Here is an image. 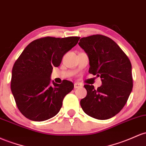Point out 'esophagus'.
I'll use <instances>...</instances> for the list:
<instances>
[{
  "mask_svg": "<svg viewBox=\"0 0 146 146\" xmlns=\"http://www.w3.org/2000/svg\"><path fill=\"white\" fill-rule=\"evenodd\" d=\"M81 86H82V85L80 84V83L77 82V83H75V84H74V88H75V89H77V88H80V87H81Z\"/></svg>",
  "mask_w": 146,
  "mask_h": 146,
  "instance_id": "34e87169",
  "label": "esophagus"
}]
</instances>
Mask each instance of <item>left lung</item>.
<instances>
[{"mask_svg": "<svg viewBox=\"0 0 146 146\" xmlns=\"http://www.w3.org/2000/svg\"><path fill=\"white\" fill-rule=\"evenodd\" d=\"M78 44L89 57V73L100 76L102 81L97 89L84 86L87 94L80 100L82 109L96 119L112 118L121 111L132 92L130 61L115 41L103 35L81 38Z\"/></svg>", "mask_w": 146, "mask_h": 146, "instance_id": "left-lung-1", "label": "left lung"}]
</instances>
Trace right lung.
Wrapping results in <instances>:
<instances>
[{
  "label": "right lung",
  "mask_w": 146,
  "mask_h": 146,
  "mask_svg": "<svg viewBox=\"0 0 146 146\" xmlns=\"http://www.w3.org/2000/svg\"><path fill=\"white\" fill-rule=\"evenodd\" d=\"M79 39L47 36L35 40L23 50L12 68L11 90L25 117L44 121L60 111L64 98L74 85L66 80L62 84L51 83L52 70L60 65L63 56Z\"/></svg>",
  "instance_id": "add662e5"
}]
</instances>
